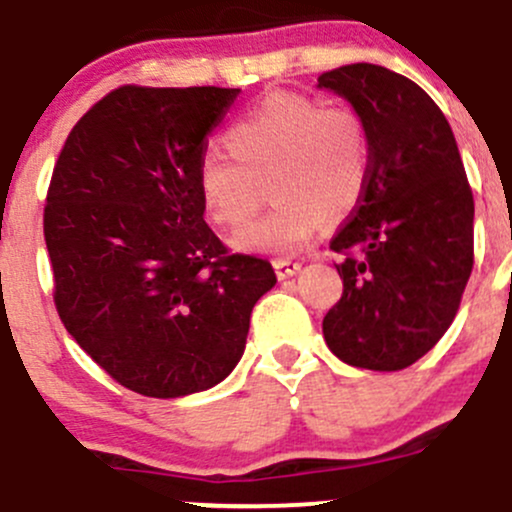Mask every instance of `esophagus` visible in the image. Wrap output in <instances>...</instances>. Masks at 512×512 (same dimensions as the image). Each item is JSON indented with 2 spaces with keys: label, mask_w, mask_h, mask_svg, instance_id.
Listing matches in <instances>:
<instances>
[{
  "label": "esophagus",
  "mask_w": 512,
  "mask_h": 512,
  "mask_svg": "<svg viewBox=\"0 0 512 512\" xmlns=\"http://www.w3.org/2000/svg\"><path fill=\"white\" fill-rule=\"evenodd\" d=\"M302 270V265L294 260H275V272L280 280H289V277H294L297 272Z\"/></svg>",
  "instance_id": "1"
}]
</instances>
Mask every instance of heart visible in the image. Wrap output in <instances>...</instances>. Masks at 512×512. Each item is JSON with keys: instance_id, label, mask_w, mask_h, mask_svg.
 Here are the masks:
<instances>
[{"instance_id": "heart-1", "label": "heart", "mask_w": 512, "mask_h": 512, "mask_svg": "<svg viewBox=\"0 0 512 512\" xmlns=\"http://www.w3.org/2000/svg\"><path fill=\"white\" fill-rule=\"evenodd\" d=\"M225 148L205 151L195 165V188L205 215L225 230L250 223L262 188L277 203L240 235V252L287 255L302 250L324 220L356 208L369 175V141L349 108L275 91L225 131Z\"/></svg>"}]
</instances>
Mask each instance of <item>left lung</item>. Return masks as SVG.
<instances>
[{
  "instance_id": "1",
  "label": "left lung",
  "mask_w": 512,
  "mask_h": 512,
  "mask_svg": "<svg viewBox=\"0 0 512 512\" xmlns=\"http://www.w3.org/2000/svg\"><path fill=\"white\" fill-rule=\"evenodd\" d=\"M369 141V175L349 223L329 242L342 299L322 322L334 356L399 371L451 327L473 270V193L456 138L433 98L406 76L349 64L319 76Z\"/></svg>"
}]
</instances>
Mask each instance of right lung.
I'll return each mask as SVG.
<instances>
[{"instance_id": "right-lung-1", "label": "right lung", "mask_w": 512, "mask_h": 512, "mask_svg": "<svg viewBox=\"0 0 512 512\" xmlns=\"http://www.w3.org/2000/svg\"><path fill=\"white\" fill-rule=\"evenodd\" d=\"M240 89L121 86L71 128L44 240L66 332L136 394L213 389L245 352L275 270L227 255L203 218L195 165Z\"/></svg>"}]
</instances>
